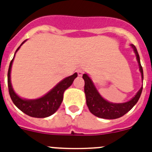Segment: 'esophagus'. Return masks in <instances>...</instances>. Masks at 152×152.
<instances>
[{
	"label": "esophagus",
	"instance_id": "esophagus-1",
	"mask_svg": "<svg viewBox=\"0 0 152 152\" xmlns=\"http://www.w3.org/2000/svg\"><path fill=\"white\" fill-rule=\"evenodd\" d=\"M77 73H78L79 76H82L83 74V70L78 69V70H77Z\"/></svg>",
	"mask_w": 152,
	"mask_h": 152
}]
</instances>
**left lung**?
<instances>
[{
    "mask_svg": "<svg viewBox=\"0 0 152 152\" xmlns=\"http://www.w3.org/2000/svg\"><path fill=\"white\" fill-rule=\"evenodd\" d=\"M131 46L136 54L139 68H140V72L141 73V78L143 80V69L141 65L140 57L137 53V48H135L134 45H131ZM83 79L85 81L84 92L86 94V105L88 108L94 115L100 117V118H104V119H117L127 113L137 104L139 98L141 96L142 89H143V87H141L137 94L134 96V97L132 98L130 101L123 103V104H113L104 100L100 95L92 82L91 79L88 76L87 74H83Z\"/></svg>",
    "mask_w": 152,
    "mask_h": 152,
    "instance_id": "1",
    "label": "left lung"
}]
</instances>
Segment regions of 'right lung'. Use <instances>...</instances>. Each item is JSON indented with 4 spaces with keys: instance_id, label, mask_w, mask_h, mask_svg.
<instances>
[{
    "instance_id": "add662e5",
    "label": "right lung",
    "mask_w": 152,
    "mask_h": 152,
    "mask_svg": "<svg viewBox=\"0 0 152 152\" xmlns=\"http://www.w3.org/2000/svg\"><path fill=\"white\" fill-rule=\"evenodd\" d=\"M25 42H23L21 45ZM21 45L18 48L16 52L20 48ZM14 58L11 61L10 66H9L8 72H7V86H8L9 94L15 105L19 110H21L23 113L32 117L43 118V117H49L53 114L60 107L62 100H63V94L65 90L72 85L73 80L77 77V73L75 72L72 76H68L62 80L52 90L48 92V94L43 96L42 97L36 99V100H24L19 97L18 96L15 94L11 86V69Z\"/></svg>"
}]
</instances>
